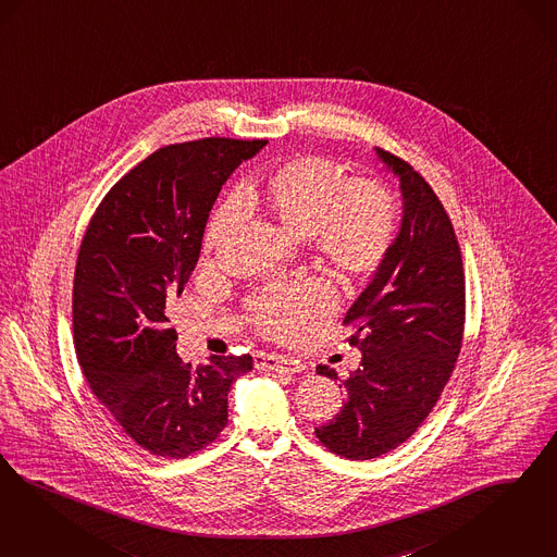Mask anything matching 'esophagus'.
I'll list each match as a JSON object with an SVG mask.
<instances>
[{
	"mask_svg": "<svg viewBox=\"0 0 557 557\" xmlns=\"http://www.w3.org/2000/svg\"><path fill=\"white\" fill-rule=\"evenodd\" d=\"M253 363L258 370L285 371V373H299L306 370V366L297 359H287L283 355H267V352L256 355Z\"/></svg>",
	"mask_w": 557,
	"mask_h": 557,
	"instance_id": "obj_1",
	"label": "esophagus"
}]
</instances>
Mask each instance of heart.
<instances>
[{"instance_id": "b5f03b06", "label": "heart", "mask_w": 557, "mask_h": 557, "mask_svg": "<svg viewBox=\"0 0 557 557\" xmlns=\"http://www.w3.org/2000/svg\"><path fill=\"white\" fill-rule=\"evenodd\" d=\"M249 207L269 208L295 237L343 276H366L391 251L396 212L388 189L370 177H345L324 157H299L276 166L264 182L244 187ZM242 205L228 198L216 208L207 228V248H219L239 221ZM332 293L320 281H301L269 288L251 304L256 326L276 338H293L313 313L330 308Z\"/></svg>"}]
</instances>
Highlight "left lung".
<instances>
[{
    "instance_id": "8db88e82",
    "label": "left lung",
    "mask_w": 557,
    "mask_h": 557,
    "mask_svg": "<svg viewBox=\"0 0 557 557\" xmlns=\"http://www.w3.org/2000/svg\"><path fill=\"white\" fill-rule=\"evenodd\" d=\"M400 180L403 223L345 324L361 363L343 380L347 400L315 428L330 453L370 460L409 440L453 375L465 330V272L450 216L407 161L375 148ZM320 375L338 380L329 366Z\"/></svg>"
}]
</instances>
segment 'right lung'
Here are the masks:
<instances>
[{"label":"right lung","instance_id":"add662e5","mask_svg":"<svg viewBox=\"0 0 557 557\" xmlns=\"http://www.w3.org/2000/svg\"><path fill=\"white\" fill-rule=\"evenodd\" d=\"M264 146H163L107 191L84 233L72 293L76 355L99 403L154 456L186 458L212 444L227 425L231 384L253 366L249 355L184 363L166 313L196 269L221 187Z\"/></svg>","mask_w":557,"mask_h":557}]
</instances>
